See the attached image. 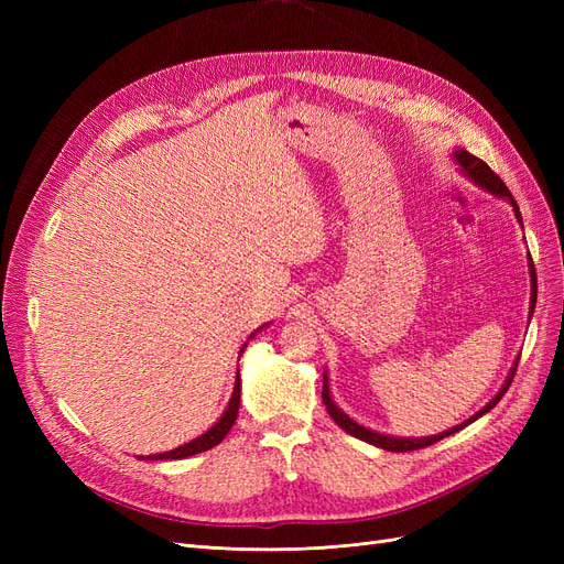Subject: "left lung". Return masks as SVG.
Wrapping results in <instances>:
<instances>
[{
	"label": "left lung",
	"instance_id": "8db88e82",
	"mask_svg": "<svg viewBox=\"0 0 564 564\" xmlns=\"http://www.w3.org/2000/svg\"><path fill=\"white\" fill-rule=\"evenodd\" d=\"M454 160H456V162H458V166L464 169V172L468 174V178H473L477 185L485 187V191H489V193H494V195H499V197L510 199V204H513V209H516V216H518V220L522 224V216H520V209H518V204H516L513 195H510V191L506 187V183H503L497 174L491 172L487 162H482L480 158L470 155L468 150H456V152H454ZM529 268H532V286H534V289H532V311H534V305H536V272H534V263H529ZM513 377H516V367H513V371H510V377L506 379L503 388L499 390V395L494 398L487 406H482L480 412H477L475 416H470L466 423L454 425V429H452V431H447V433H440V435H433V437H416V440H404V437L381 435V433H373V431L365 429V425H357L355 421H350V419H348L344 412H340V409L332 402L329 386H327V377H324V386H322V402L327 404V412H329V416L338 423V429H344L348 435H352V437H357V440H365V442H369V445H377V447L388 449V452H414V449H423V447H431V445H435L437 440H442V437H447V435H452V433L460 431V429H464V425H468V423H473L475 419H480L482 414H487L489 409H491V406H497V402L503 398V392L510 388V383H513Z\"/></svg>",
	"mask_w": 564,
	"mask_h": 564
}]
</instances>
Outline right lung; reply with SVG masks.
<instances>
[{
    "label": "right lung",
    "instance_id": "right-lung-1",
    "mask_svg": "<svg viewBox=\"0 0 564 564\" xmlns=\"http://www.w3.org/2000/svg\"><path fill=\"white\" fill-rule=\"evenodd\" d=\"M237 409H240V377H237V381H235V390H232V398H230L226 414L218 419L216 425H212L207 433L199 435L193 442H187V445H183L178 449H172L166 454H155V456H148V458H152V460H158V458H185V456H193V454H199V452H207V449L216 447L218 442L224 440L228 435V431L232 429V423L237 419Z\"/></svg>",
    "mask_w": 564,
    "mask_h": 564
}]
</instances>
